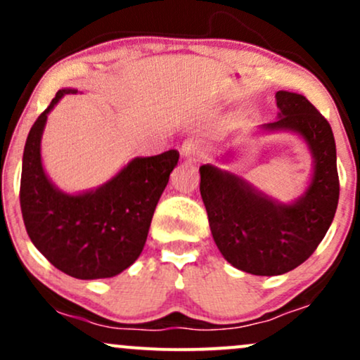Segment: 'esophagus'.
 Masks as SVG:
<instances>
[{
	"label": "esophagus",
	"mask_w": 360,
	"mask_h": 360,
	"mask_svg": "<svg viewBox=\"0 0 360 360\" xmlns=\"http://www.w3.org/2000/svg\"><path fill=\"white\" fill-rule=\"evenodd\" d=\"M200 155L201 147L198 146V142H194V140H186L183 146H181V157H184V159L196 160Z\"/></svg>",
	"instance_id": "obj_1"
}]
</instances>
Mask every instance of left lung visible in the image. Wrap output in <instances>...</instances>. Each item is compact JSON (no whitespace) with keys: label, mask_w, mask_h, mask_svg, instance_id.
Wrapping results in <instances>:
<instances>
[{"label":"left lung","mask_w":360,"mask_h":360,"mask_svg":"<svg viewBox=\"0 0 360 360\" xmlns=\"http://www.w3.org/2000/svg\"><path fill=\"white\" fill-rule=\"evenodd\" d=\"M278 120L260 125L264 134L291 131L307 143L311 179L301 196L281 203L242 176L205 164L200 191L210 229L221 255L254 276H279L303 264L323 240L338 205L335 139L330 123L303 94L278 91ZM233 150L221 160H230Z\"/></svg>","instance_id":"1"}]
</instances>
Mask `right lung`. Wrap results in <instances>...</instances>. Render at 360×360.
I'll return each instance as SVG.
<instances>
[{
  "instance_id": "right-lung-1",
  "label": "right lung",
  "mask_w": 360,
  "mask_h": 360,
  "mask_svg": "<svg viewBox=\"0 0 360 360\" xmlns=\"http://www.w3.org/2000/svg\"><path fill=\"white\" fill-rule=\"evenodd\" d=\"M57 91L27 137L20 205L28 237L53 267L76 279L120 274L142 254L159 198L177 166L179 152L135 157L105 184L64 193L42 164V135L49 113L65 94Z\"/></svg>"
}]
</instances>
